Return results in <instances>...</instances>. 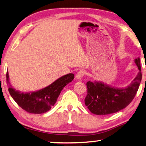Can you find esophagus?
<instances>
[{
    "instance_id": "34e87169",
    "label": "esophagus",
    "mask_w": 146,
    "mask_h": 146,
    "mask_svg": "<svg viewBox=\"0 0 146 146\" xmlns=\"http://www.w3.org/2000/svg\"><path fill=\"white\" fill-rule=\"evenodd\" d=\"M84 75V71H78V72L76 73V75H75V79L77 80H80L82 78V77H83Z\"/></svg>"
}]
</instances>
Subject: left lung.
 <instances>
[{"instance_id":"8db88e82","label":"left lung","mask_w":146,"mask_h":146,"mask_svg":"<svg viewBox=\"0 0 146 146\" xmlns=\"http://www.w3.org/2000/svg\"><path fill=\"white\" fill-rule=\"evenodd\" d=\"M134 62L139 72L125 88H118L97 80L87 82V95L84 103L91 113L98 115L111 114L129 105L138 90L142 77L140 58H136Z\"/></svg>"}]
</instances>
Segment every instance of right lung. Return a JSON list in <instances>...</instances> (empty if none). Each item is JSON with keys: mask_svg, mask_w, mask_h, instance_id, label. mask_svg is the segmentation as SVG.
<instances>
[{"mask_svg": "<svg viewBox=\"0 0 146 146\" xmlns=\"http://www.w3.org/2000/svg\"><path fill=\"white\" fill-rule=\"evenodd\" d=\"M74 79V74L69 73L56 80L44 88L30 92H22L8 85L10 94L17 105L30 113L41 114L50 110L57 101L63 88ZM9 74L6 73V82L10 84Z\"/></svg>", "mask_w": 146, "mask_h": 146, "instance_id": "right-lung-1", "label": "right lung"}]
</instances>
